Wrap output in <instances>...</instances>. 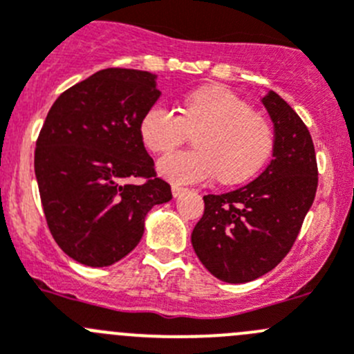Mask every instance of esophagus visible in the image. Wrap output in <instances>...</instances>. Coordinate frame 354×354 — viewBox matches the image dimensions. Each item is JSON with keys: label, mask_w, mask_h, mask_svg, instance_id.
<instances>
[{"label": "esophagus", "mask_w": 354, "mask_h": 354, "mask_svg": "<svg viewBox=\"0 0 354 354\" xmlns=\"http://www.w3.org/2000/svg\"><path fill=\"white\" fill-rule=\"evenodd\" d=\"M186 187H180V186H171V194H174V198H179L183 196L184 193H186Z\"/></svg>", "instance_id": "obj_1"}]
</instances>
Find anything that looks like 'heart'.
Listing matches in <instances>:
<instances>
[{
  "instance_id": "heart-1",
  "label": "heart",
  "mask_w": 354,
  "mask_h": 354,
  "mask_svg": "<svg viewBox=\"0 0 354 354\" xmlns=\"http://www.w3.org/2000/svg\"><path fill=\"white\" fill-rule=\"evenodd\" d=\"M194 133L196 149L170 153L158 161V174L174 184H196L217 177L240 184L269 160L274 132L266 118L224 86L194 90L180 104V116L154 104L140 120V137L153 153H167Z\"/></svg>"
}]
</instances>
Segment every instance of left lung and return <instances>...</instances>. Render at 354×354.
Instances as JSON below:
<instances>
[{"mask_svg":"<svg viewBox=\"0 0 354 354\" xmlns=\"http://www.w3.org/2000/svg\"><path fill=\"white\" fill-rule=\"evenodd\" d=\"M261 100L274 127L271 163L240 189L203 196V217L191 234L201 264L225 283L257 280L283 261L318 187L304 121L272 90Z\"/></svg>","mask_w":354,"mask_h":354,"instance_id":"8db88e82","label":"left lung"}]
</instances>
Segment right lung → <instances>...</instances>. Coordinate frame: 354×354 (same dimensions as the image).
<instances>
[{"mask_svg": "<svg viewBox=\"0 0 354 354\" xmlns=\"http://www.w3.org/2000/svg\"><path fill=\"white\" fill-rule=\"evenodd\" d=\"M160 95L156 74L111 67L60 93L46 114L35 153L39 196L53 240L80 264L129 255L147 212L171 200L140 137Z\"/></svg>", "mask_w": 354, "mask_h": 354, "instance_id": "obj_1", "label": "right lung"}]
</instances>
